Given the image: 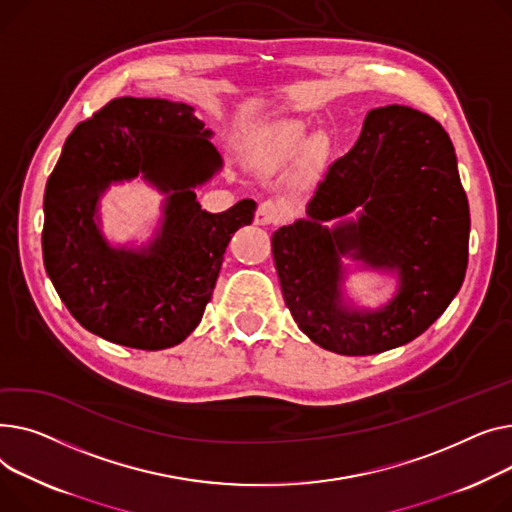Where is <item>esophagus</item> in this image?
I'll return each mask as SVG.
<instances>
[{"label":"esophagus","mask_w":512,"mask_h":512,"mask_svg":"<svg viewBox=\"0 0 512 512\" xmlns=\"http://www.w3.org/2000/svg\"><path fill=\"white\" fill-rule=\"evenodd\" d=\"M285 219V210L279 202L275 200H264L260 202L258 210H256V225H273V223H281Z\"/></svg>","instance_id":"34e87169"}]
</instances>
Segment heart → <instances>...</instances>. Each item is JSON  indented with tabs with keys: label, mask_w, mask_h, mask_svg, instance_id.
Segmentation results:
<instances>
[{
	"label": "heart",
	"mask_w": 512,
	"mask_h": 512,
	"mask_svg": "<svg viewBox=\"0 0 512 512\" xmlns=\"http://www.w3.org/2000/svg\"><path fill=\"white\" fill-rule=\"evenodd\" d=\"M308 140V132L302 124L287 122L270 130V134L264 138L260 146V159L266 163H279L281 159H287L295 155Z\"/></svg>",
	"instance_id": "heart-1"
}]
</instances>
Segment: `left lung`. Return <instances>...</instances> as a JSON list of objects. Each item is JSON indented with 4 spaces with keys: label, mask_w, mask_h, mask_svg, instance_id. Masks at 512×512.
I'll use <instances>...</instances> for the list:
<instances>
[{
    "label": "left lung",
    "mask_w": 512,
    "mask_h": 512,
    "mask_svg": "<svg viewBox=\"0 0 512 512\" xmlns=\"http://www.w3.org/2000/svg\"><path fill=\"white\" fill-rule=\"evenodd\" d=\"M355 207L358 219L343 220ZM306 213L270 242L293 320L328 351L374 355L405 345L463 285L469 202L453 142L422 111L372 109L355 146L322 173ZM330 220L338 223L328 228ZM343 255L397 269L398 295L380 311L345 307Z\"/></svg>",
    "instance_id": "8db88e82"
}]
</instances>
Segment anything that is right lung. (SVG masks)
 Here are the masks:
<instances>
[{"instance_id": "1", "label": "right lung", "mask_w": 512, "mask_h": 512, "mask_svg": "<svg viewBox=\"0 0 512 512\" xmlns=\"http://www.w3.org/2000/svg\"><path fill=\"white\" fill-rule=\"evenodd\" d=\"M194 109L119 97L68 136L45 188L43 262L70 314L90 333L132 349L182 343L200 324L233 233L256 202L206 213L196 186L223 161ZM142 174L166 194L164 225L142 251L113 249L96 208L115 181Z\"/></svg>"}]
</instances>
